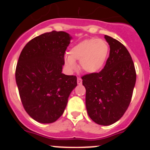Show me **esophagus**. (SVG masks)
<instances>
[{"label":"esophagus","instance_id":"1","mask_svg":"<svg viewBox=\"0 0 150 150\" xmlns=\"http://www.w3.org/2000/svg\"><path fill=\"white\" fill-rule=\"evenodd\" d=\"M82 83H83V80L80 77H77V83L78 85H81Z\"/></svg>","mask_w":150,"mask_h":150}]
</instances>
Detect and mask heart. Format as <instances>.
Wrapping results in <instances>:
<instances>
[{"label": "heart", "instance_id": "obj_1", "mask_svg": "<svg viewBox=\"0 0 150 150\" xmlns=\"http://www.w3.org/2000/svg\"><path fill=\"white\" fill-rule=\"evenodd\" d=\"M110 52V46L103 39L85 40L70 50L65 55L64 63L69 70L76 67V61H79V67L84 72L92 74L100 71L105 64Z\"/></svg>", "mask_w": 150, "mask_h": 150}]
</instances>
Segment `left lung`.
Returning <instances> with one entry per match:
<instances>
[{
	"mask_svg": "<svg viewBox=\"0 0 150 150\" xmlns=\"http://www.w3.org/2000/svg\"><path fill=\"white\" fill-rule=\"evenodd\" d=\"M104 38L110 46V55L99 73L82 77L86 88V106L95 123L110 125L121 119L132 100L136 71L125 46L110 36Z\"/></svg>",
	"mask_w": 150,
	"mask_h": 150,
	"instance_id": "8db88e82",
	"label": "left lung"
}]
</instances>
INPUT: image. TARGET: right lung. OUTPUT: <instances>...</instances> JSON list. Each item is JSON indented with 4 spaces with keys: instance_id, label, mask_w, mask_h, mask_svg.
Masks as SVG:
<instances>
[{
    "instance_id": "right-lung-1",
    "label": "right lung",
    "mask_w": 150,
    "mask_h": 150,
    "mask_svg": "<svg viewBox=\"0 0 150 150\" xmlns=\"http://www.w3.org/2000/svg\"><path fill=\"white\" fill-rule=\"evenodd\" d=\"M72 39L64 31L45 33L22 50L16 69V81L22 105L33 120L56 121L77 86L76 76L62 74L64 52Z\"/></svg>"
}]
</instances>
